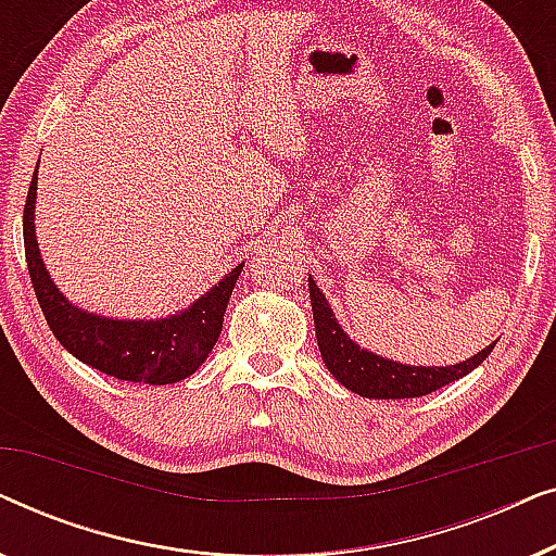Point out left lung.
Returning a JSON list of instances; mask_svg holds the SVG:
<instances>
[{"instance_id":"left-lung-1","label":"left lung","mask_w":556,"mask_h":556,"mask_svg":"<svg viewBox=\"0 0 556 556\" xmlns=\"http://www.w3.org/2000/svg\"><path fill=\"white\" fill-rule=\"evenodd\" d=\"M308 293L321 359L346 390L362 394V397H422V394H430L440 390V387L455 382V379L466 377L468 371H473L493 352L491 344L483 352H478L473 359L453 364V367H409V364H397L384 359V356L371 354L367 349H359V344H354L346 337L344 329L337 324V318H333L329 301L324 299V293L314 283V278H308Z\"/></svg>"}]
</instances>
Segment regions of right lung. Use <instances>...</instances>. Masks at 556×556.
Listing matches in <instances>:
<instances>
[{
	"instance_id": "1",
	"label": "right lung",
	"mask_w": 556,
	"mask_h": 556,
	"mask_svg": "<svg viewBox=\"0 0 556 556\" xmlns=\"http://www.w3.org/2000/svg\"><path fill=\"white\" fill-rule=\"evenodd\" d=\"M35 192L37 169L29 181L22 232H25L27 270L37 303L60 344L88 367L126 382L172 384L194 375L217 344L227 301L242 263L187 311L162 321H113V318L86 314L58 291L45 270L35 240Z\"/></svg>"
}]
</instances>
